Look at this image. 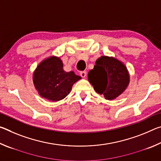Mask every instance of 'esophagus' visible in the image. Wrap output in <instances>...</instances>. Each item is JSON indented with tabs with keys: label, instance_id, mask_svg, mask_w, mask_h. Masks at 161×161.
Returning a JSON list of instances; mask_svg holds the SVG:
<instances>
[{
	"label": "esophagus",
	"instance_id": "34e87169",
	"mask_svg": "<svg viewBox=\"0 0 161 161\" xmlns=\"http://www.w3.org/2000/svg\"><path fill=\"white\" fill-rule=\"evenodd\" d=\"M80 75L82 78H85L86 77V72H84V71H83V72H81L80 73Z\"/></svg>",
	"mask_w": 161,
	"mask_h": 161
}]
</instances>
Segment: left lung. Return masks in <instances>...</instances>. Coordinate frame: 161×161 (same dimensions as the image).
<instances>
[{"label": "left lung", "instance_id": "1", "mask_svg": "<svg viewBox=\"0 0 161 161\" xmlns=\"http://www.w3.org/2000/svg\"><path fill=\"white\" fill-rule=\"evenodd\" d=\"M88 73V80L97 93L107 100L116 99L127 89L130 75L123 62L114 57L102 56Z\"/></svg>", "mask_w": 161, "mask_h": 161}]
</instances>
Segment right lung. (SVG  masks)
Wrapping results in <instances>:
<instances>
[{"label": "right lung", "instance_id": "right-lung-1", "mask_svg": "<svg viewBox=\"0 0 161 161\" xmlns=\"http://www.w3.org/2000/svg\"><path fill=\"white\" fill-rule=\"evenodd\" d=\"M81 79L72 71L65 72L62 59L54 55L40 62L32 75L34 86L40 96L52 102L64 99L73 84Z\"/></svg>", "mask_w": 161, "mask_h": 161}]
</instances>
